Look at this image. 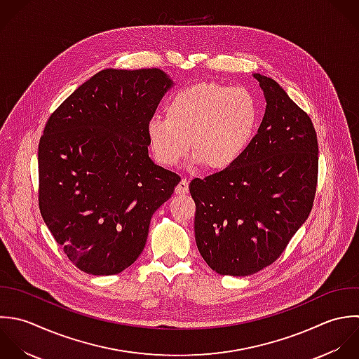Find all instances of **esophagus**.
Wrapping results in <instances>:
<instances>
[{
    "label": "esophagus",
    "mask_w": 359,
    "mask_h": 359,
    "mask_svg": "<svg viewBox=\"0 0 359 359\" xmlns=\"http://www.w3.org/2000/svg\"><path fill=\"white\" fill-rule=\"evenodd\" d=\"M189 193V182L182 179L180 183L176 186V194H187Z\"/></svg>",
    "instance_id": "esophagus-1"
}]
</instances>
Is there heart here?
Wrapping results in <instances>:
<instances>
[{
  "instance_id": "b5f03b06",
  "label": "heart",
  "mask_w": 359,
  "mask_h": 359,
  "mask_svg": "<svg viewBox=\"0 0 359 359\" xmlns=\"http://www.w3.org/2000/svg\"><path fill=\"white\" fill-rule=\"evenodd\" d=\"M165 114L148 120L147 135L156 161L175 166L190 151L210 170L233 166L252 145L260 106L248 89L207 81L176 90Z\"/></svg>"
}]
</instances>
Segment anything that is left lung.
<instances>
[{
    "mask_svg": "<svg viewBox=\"0 0 359 359\" xmlns=\"http://www.w3.org/2000/svg\"><path fill=\"white\" fill-rule=\"evenodd\" d=\"M266 114L246 154L229 169L190 182L200 255L221 276L273 264L308 219L318 186L313 123L271 78L255 74Z\"/></svg>",
    "mask_w": 359,
    "mask_h": 359,
    "instance_id": "1",
    "label": "left lung"
}]
</instances>
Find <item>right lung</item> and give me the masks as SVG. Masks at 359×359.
<instances>
[{"label":"right lung","mask_w":359,"mask_h":359,"mask_svg":"<svg viewBox=\"0 0 359 359\" xmlns=\"http://www.w3.org/2000/svg\"><path fill=\"white\" fill-rule=\"evenodd\" d=\"M159 68H107L48 117L39 142V210L81 271L113 276L144 250L154 212L180 177L148 156V120L170 88Z\"/></svg>","instance_id":"add662e5"}]
</instances>
